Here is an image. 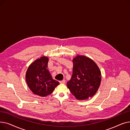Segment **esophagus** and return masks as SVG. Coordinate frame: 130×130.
Listing matches in <instances>:
<instances>
[{
  "label": "esophagus",
  "instance_id": "1",
  "mask_svg": "<svg viewBox=\"0 0 130 130\" xmlns=\"http://www.w3.org/2000/svg\"><path fill=\"white\" fill-rule=\"evenodd\" d=\"M59 83H60V84H65V80H60V81H59Z\"/></svg>",
  "mask_w": 130,
  "mask_h": 130
}]
</instances>
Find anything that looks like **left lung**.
<instances>
[{"mask_svg":"<svg viewBox=\"0 0 130 130\" xmlns=\"http://www.w3.org/2000/svg\"><path fill=\"white\" fill-rule=\"evenodd\" d=\"M72 77L67 83L72 94L79 100L92 98L96 93L101 81L99 67L91 59L77 55L73 60Z\"/></svg>","mask_w":130,"mask_h":130,"instance_id":"1","label":"left lung"}]
</instances>
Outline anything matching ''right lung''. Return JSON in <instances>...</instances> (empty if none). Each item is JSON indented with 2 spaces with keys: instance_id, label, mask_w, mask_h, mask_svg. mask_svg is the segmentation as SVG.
Returning <instances> with one entry per match:
<instances>
[{
  "instance_id": "obj_1",
  "label": "right lung",
  "mask_w": 130,
  "mask_h": 130,
  "mask_svg": "<svg viewBox=\"0 0 130 130\" xmlns=\"http://www.w3.org/2000/svg\"><path fill=\"white\" fill-rule=\"evenodd\" d=\"M48 61L47 57H41L30 64L26 74V82L30 90L42 97L52 93L59 84L58 81L52 78L47 70Z\"/></svg>"
}]
</instances>
